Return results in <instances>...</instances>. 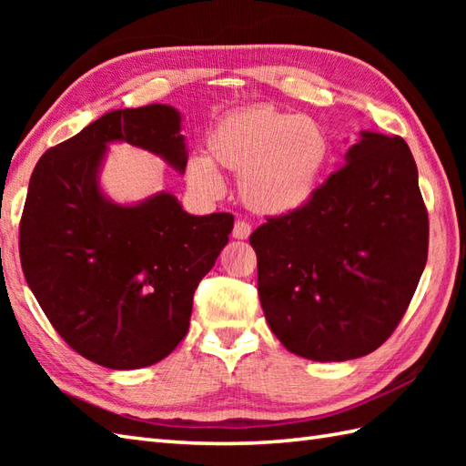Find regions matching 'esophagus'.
Here are the masks:
<instances>
[{"instance_id":"esophagus-1","label":"esophagus","mask_w":466,"mask_h":466,"mask_svg":"<svg viewBox=\"0 0 466 466\" xmlns=\"http://www.w3.org/2000/svg\"><path fill=\"white\" fill-rule=\"evenodd\" d=\"M252 232V226L246 222V220H238L234 224V230H232V236L236 240H246Z\"/></svg>"}]
</instances>
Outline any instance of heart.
<instances>
[{
	"label": "heart",
	"mask_w": 466,
	"mask_h": 466,
	"mask_svg": "<svg viewBox=\"0 0 466 466\" xmlns=\"http://www.w3.org/2000/svg\"><path fill=\"white\" fill-rule=\"evenodd\" d=\"M330 137L304 114L254 104L224 114L208 136V156H192L187 182L206 196H220L216 166L238 176V194L252 212L286 216L319 194L330 162Z\"/></svg>",
	"instance_id": "1"
}]
</instances>
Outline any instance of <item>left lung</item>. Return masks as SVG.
Returning a JSON list of instances; mask_svg holds the SVG:
<instances>
[{"instance_id": "1", "label": "left lung", "mask_w": 466, "mask_h": 466, "mask_svg": "<svg viewBox=\"0 0 466 466\" xmlns=\"http://www.w3.org/2000/svg\"><path fill=\"white\" fill-rule=\"evenodd\" d=\"M344 162L309 206L250 236L266 322L286 350L316 362L379 349L407 312L429 254L407 142L362 130Z\"/></svg>"}]
</instances>
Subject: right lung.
Here are the masks:
<instances>
[{"instance_id":"obj_1","label":"right lung","mask_w":466,"mask_h":466,"mask_svg":"<svg viewBox=\"0 0 466 466\" xmlns=\"http://www.w3.org/2000/svg\"><path fill=\"white\" fill-rule=\"evenodd\" d=\"M182 116L150 104L104 114L39 157L19 224L29 290L76 352L106 369L160 362L187 332L198 284L228 244L234 216L187 214L170 192L117 204L102 190L110 144L187 164Z\"/></svg>"}]
</instances>
